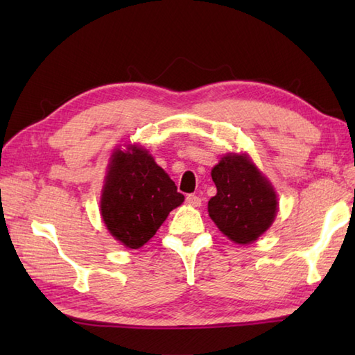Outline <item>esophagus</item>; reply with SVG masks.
<instances>
[{"instance_id":"esophagus-1","label":"esophagus","mask_w":355,"mask_h":355,"mask_svg":"<svg viewBox=\"0 0 355 355\" xmlns=\"http://www.w3.org/2000/svg\"><path fill=\"white\" fill-rule=\"evenodd\" d=\"M186 202H187V205H189V206L198 207V206H201V198L198 197V195L191 193V195H187V197H186Z\"/></svg>"}]
</instances>
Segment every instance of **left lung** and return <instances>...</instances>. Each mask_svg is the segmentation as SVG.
Listing matches in <instances>:
<instances>
[{
    "label": "left lung",
    "instance_id": "obj_1",
    "mask_svg": "<svg viewBox=\"0 0 355 355\" xmlns=\"http://www.w3.org/2000/svg\"><path fill=\"white\" fill-rule=\"evenodd\" d=\"M216 195L209 216L236 244H250L266 233L277 214L273 186L247 154H227L212 169Z\"/></svg>",
    "mask_w": 355,
    "mask_h": 355
}]
</instances>
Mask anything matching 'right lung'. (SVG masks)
<instances>
[{"label": "right lung", "mask_w": 355, "mask_h": 355, "mask_svg": "<svg viewBox=\"0 0 355 355\" xmlns=\"http://www.w3.org/2000/svg\"><path fill=\"white\" fill-rule=\"evenodd\" d=\"M184 201L177 186L146 149L117 148L108 164L101 215L108 232L128 248H140L155 235L172 209Z\"/></svg>", "instance_id": "add662e5"}]
</instances>
